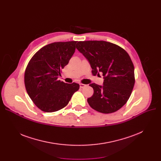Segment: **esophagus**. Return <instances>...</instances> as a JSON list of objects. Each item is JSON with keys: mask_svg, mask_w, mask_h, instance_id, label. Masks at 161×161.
I'll return each instance as SVG.
<instances>
[{"mask_svg": "<svg viewBox=\"0 0 161 161\" xmlns=\"http://www.w3.org/2000/svg\"><path fill=\"white\" fill-rule=\"evenodd\" d=\"M87 86L86 85V84H83V83H80V88H84V87H86Z\"/></svg>", "mask_w": 161, "mask_h": 161, "instance_id": "1", "label": "esophagus"}]
</instances>
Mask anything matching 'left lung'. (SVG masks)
<instances>
[{
  "label": "left lung",
  "instance_id": "8db88e82",
  "mask_svg": "<svg viewBox=\"0 0 161 161\" xmlns=\"http://www.w3.org/2000/svg\"><path fill=\"white\" fill-rule=\"evenodd\" d=\"M78 49L89 61L93 75L102 72L103 86L91 83L94 93L87 99L89 106L103 114L114 113L127 102L135 83L134 67L126 51L106 41H80Z\"/></svg>",
  "mask_w": 161,
  "mask_h": 161
}]
</instances>
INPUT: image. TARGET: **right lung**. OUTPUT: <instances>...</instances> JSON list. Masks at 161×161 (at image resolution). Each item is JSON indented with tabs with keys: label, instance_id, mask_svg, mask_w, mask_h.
Masks as SVG:
<instances>
[{
	"label": "right lung",
	"instance_id": "add662e5",
	"mask_svg": "<svg viewBox=\"0 0 161 161\" xmlns=\"http://www.w3.org/2000/svg\"><path fill=\"white\" fill-rule=\"evenodd\" d=\"M76 42H58L47 44L29 61L25 71V86L32 102L42 111L60 110L80 89L78 83H66L57 79L74 53Z\"/></svg>",
	"mask_w": 161,
	"mask_h": 161
}]
</instances>
